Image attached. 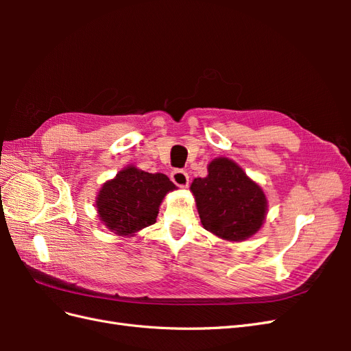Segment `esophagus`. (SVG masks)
<instances>
[{
	"instance_id": "1",
	"label": "esophagus",
	"mask_w": 351,
	"mask_h": 351,
	"mask_svg": "<svg viewBox=\"0 0 351 351\" xmlns=\"http://www.w3.org/2000/svg\"><path fill=\"white\" fill-rule=\"evenodd\" d=\"M171 180L176 186L182 189H186L189 186V174L184 171V169H174L171 173Z\"/></svg>"
}]
</instances>
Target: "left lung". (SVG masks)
<instances>
[{
	"label": "left lung",
	"mask_w": 351,
	"mask_h": 351,
	"mask_svg": "<svg viewBox=\"0 0 351 351\" xmlns=\"http://www.w3.org/2000/svg\"><path fill=\"white\" fill-rule=\"evenodd\" d=\"M192 193L202 226L215 236L240 241L256 232L267 215L262 189L228 158H217L205 178H195Z\"/></svg>",
	"instance_id": "obj_1"
}]
</instances>
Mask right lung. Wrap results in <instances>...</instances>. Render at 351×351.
I'll return each mask as SVG.
<instances>
[{
	"label": "right lung",
	"mask_w": 351,
	"mask_h": 351,
	"mask_svg": "<svg viewBox=\"0 0 351 351\" xmlns=\"http://www.w3.org/2000/svg\"><path fill=\"white\" fill-rule=\"evenodd\" d=\"M176 186L165 174L127 167L99 190L97 208L101 221L119 236L155 224L159 205Z\"/></svg>",
	"instance_id": "1"
}]
</instances>
